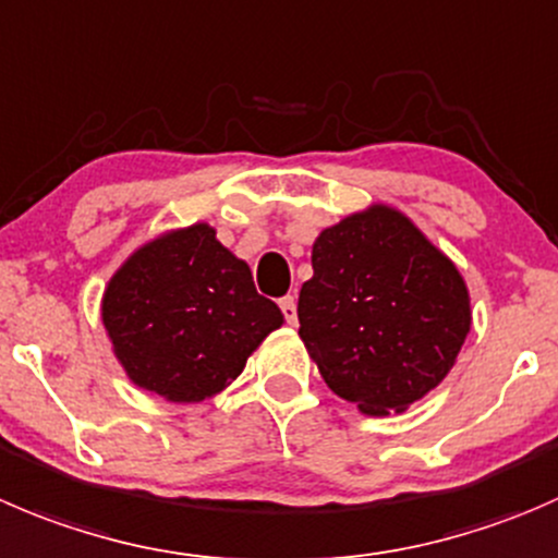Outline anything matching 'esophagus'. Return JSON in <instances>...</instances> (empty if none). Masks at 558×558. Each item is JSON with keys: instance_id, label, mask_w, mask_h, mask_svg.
Instances as JSON below:
<instances>
[{"instance_id": "esophagus-1", "label": "esophagus", "mask_w": 558, "mask_h": 558, "mask_svg": "<svg viewBox=\"0 0 558 558\" xmlns=\"http://www.w3.org/2000/svg\"><path fill=\"white\" fill-rule=\"evenodd\" d=\"M280 311H283V316H286V322L289 324H296V300L294 296H283V300H280Z\"/></svg>"}]
</instances>
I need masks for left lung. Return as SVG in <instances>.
Instances as JSON below:
<instances>
[{"instance_id":"obj_1","label":"left lung","mask_w":558,"mask_h":558,"mask_svg":"<svg viewBox=\"0 0 558 558\" xmlns=\"http://www.w3.org/2000/svg\"><path fill=\"white\" fill-rule=\"evenodd\" d=\"M300 338L335 395L362 414L405 411L456 365L472 327L456 264L403 213L349 215L313 242Z\"/></svg>"}]
</instances>
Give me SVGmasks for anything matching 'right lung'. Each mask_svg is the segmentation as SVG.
<instances>
[{
	"label": "right lung",
	"mask_w": 558,
	"mask_h": 558,
	"mask_svg": "<svg viewBox=\"0 0 558 558\" xmlns=\"http://www.w3.org/2000/svg\"><path fill=\"white\" fill-rule=\"evenodd\" d=\"M102 324L130 381L171 403L229 387L283 313L251 267L193 223L142 245L108 280Z\"/></svg>",
	"instance_id": "1"
}]
</instances>
